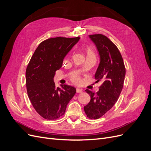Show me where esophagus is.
<instances>
[{
    "mask_svg": "<svg viewBox=\"0 0 151 151\" xmlns=\"http://www.w3.org/2000/svg\"><path fill=\"white\" fill-rule=\"evenodd\" d=\"M76 92H77V93H81L82 92H83V90H82V89H80V88H77V89H76Z\"/></svg>",
    "mask_w": 151,
    "mask_h": 151,
    "instance_id": "1",
    "label": "esophagus"
}]
</instances>
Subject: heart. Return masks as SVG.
<instances>
[{"label":"heart","mask_w":151,"mask_h":151,"mask_svg":"<svg viewBox=\"0 0 151 151\" xmlns=\"http://www.w3.org/2000/svg\"><path fill=\"white\" fill-rule=\"evenodd\" d=\"M87 53H88V54L94 55L93 51H92V50H91V48H88V51H87ZM72 79L73 81H75V82H77V81H79V77L77 76H72Z\"/></svg>","instance_id":"1"}]
</instances>
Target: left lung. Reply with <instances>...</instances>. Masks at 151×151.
<instances>
[{"label": "left lung", "instance_id": "1", "mask_svg": "<svg viewBox=\"0 0 151 151\" xmlns=\"http://www.w3.org/2000/svg\"><path fill=\"white\" fill-rule=\"evenodd\" d=\"M89 36L96 47L100 58L95 79L96 82L102 81L103 84L96 94L86 89L91 100L84 109L90 119H98L114 106L119 98L124 83L125 68L119 50L106 36L97 34Z\"/></svg>", "mask_w": 151, "mask_h": 151}]
</instances>
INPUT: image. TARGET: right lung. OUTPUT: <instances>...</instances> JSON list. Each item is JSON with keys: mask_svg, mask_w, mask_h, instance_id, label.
<instances>
[{"mask_svg": "<svg viewBox=\"0 0 151 151\" xmlns=\"http://www.w3.org/2000/svg\"><path fill=\"white\" fill-rule=\"evenodd\" d=\"M80 38L57 37L41 43L26 70L27 93L33 108L47 120H56L64 115L67 104L76 93L74 87L61 84L56 88L53 77L63 58Z\"/></svg>", "mask_w": 151, "mask_h": 151, "instance_id": "obj_1", "label": "right lung"}]
</instances>
